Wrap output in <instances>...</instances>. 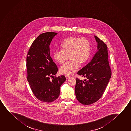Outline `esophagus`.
<instances>
[{
    "mask_svg": "<svg viewBox=\"0 0 131 131\" xmlns=\"http://www.w3.org/2000/svg\"><path fill=\"white\" fill-rule=\"evenodd\" d=\"M65 77H66V78L67 79H69L70 78L71 76L70 75H65Z\"/></svg>",
    "mask_w": 131,
    "mask_h": 131,
    "instance_id": "obj_1",
    "label": "esophagus"
}]
</instances>
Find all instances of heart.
Returning <instances> with one entry per match:
<instances>
[{"label":"heart","mask_w":131,"mask_h":131,"mask_svg":"<svg viewBox=\"0 0 131 131\" xmlns=\"http://www.w3.org/2000/svg\"><path fill=\"white\" fill-rule=\"evenodd\" d=\"M62 50L55 51L53 58L59 64L64 62L66 56L69 61L61 67L62 74H71L79 69V63L83 64L87 62L90 54L91 44L87 38L69 37L61 45Z\"/></svg>","instance_id":"obj_1"}]
</instances>
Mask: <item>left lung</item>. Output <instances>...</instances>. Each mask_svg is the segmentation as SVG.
Here are the masks:
<instances>
[{"label":"left lung","mask_w":131,"mask_h":131,"mask_svg":"<svg viewBox=\"0 0 131 131\" xmlns=\"http://www.w3.org/2000/svg\"><path fill=\"white\" fill-rule=\"evenodd\" d=\"M94 37L98 51L90 62L78 72L86 79L83 81L77 78L75 87L77 100L85 105L93 104L101 98L112 75L107 45Z\"/></svg>","instance_id":"8db88e82"}]
</instances>
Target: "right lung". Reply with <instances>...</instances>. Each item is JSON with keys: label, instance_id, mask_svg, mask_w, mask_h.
Instances as JSON below:
<instances>
[{"label": "right lung", "instance_id": "1", "mask_svg": "<svg viewBox=\"0 0 131 131\" xmlns=\"http://www.w3.org/2000/svg\"><path fill=\"white\" fill-rule=\"evenodd\" d=\"M57 34L44 32L33 42L27 56V80L32 93L39 100L51 103L58 98L61 86L66 80L64 75L56 77L58 67L50 55L49 45ZM55 75L52 81L50 77Z\"/></svg>", "mask_w": 131, "mask_h": 131}]
</instances>
